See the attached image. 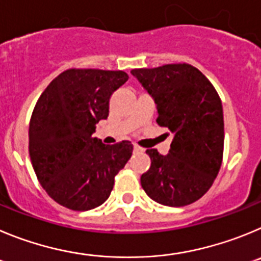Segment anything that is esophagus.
<instances>
[{
  "instance_id": "1",
  "label": "esophagus",
  "mask_w": 261,
  "mask_h": 261,
  "mask_svg": "<svg viewBox=\"0 0 261 261\" xmlns=\"http://www.w3.org/2000/svg\"><path fill=\"white\" fill-rule=\"evenodd\" d=\"M134 151H135V152H142V151H143V148H140L139 145L134 144Z\"/></svg>"
}]
</instances>
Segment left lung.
Instances as JSON below:
<instances>
[{
  "mask_svg": "<svg viewBox=\"0 0 261 261\" xmlns=\"http://www.w3.org/2000/svg\"><path fill=\"white\" fill-rule=\"evenodd\" d=\"M131 74L153 97L157 123L173 134L168 154L145 151L151 168L140 177L143 190L163 205H189L211 189L221 168V98L205 75L189 63L134 69Z\"/></svg>",
  "mask_w": 261,
  "mask_h": 261,
  "instance_id": "8db88e82",
  "label": "left lung"
}]
</instances>
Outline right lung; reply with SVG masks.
Wrapping results in <instances>:
<instances>
[{"instance_id":"obj_1","label":"right lung","mask_w":261,"mask_h":261,"mask_svg":"<svg viewBox=\"0 0 261 261\" xmlns=\"http://www.w3.org/2000/svg\"><path fill=\"white\" fill-rule=\"evenodd\" d=\"M127 79L125 71L70 69L37 100L28 151L40 185L62 206L90 211L101 205L130 160L128 140L107 145L92 136L98 121L109 116L110 96Z\"/></svg>"}]
</instances>
